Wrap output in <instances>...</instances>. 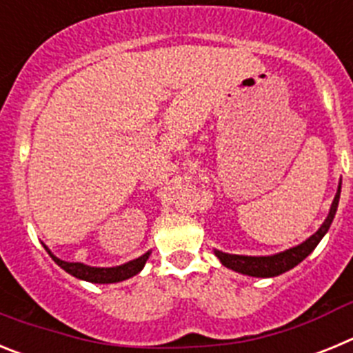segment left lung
Returning <instances> with one entry per match:
<instances>
[{
  "instance_id": "left-lung-1",
  "label": "left lung",
  "mask_w": 353,
  "mask_h": 353,
  "mask_svg": "<svg viewBox=\"0 0 353 353\" xmlns=\"http://www.w3.org/2000/svg\"><path fill=\"white\" fill-rule=\"evenodd\" d=\"M339 192H341V183H339L338 192H336L334 201H332V207H330V212L329 215H327L325 223L320 226V230H318L314 235H311L310 239L305 240V242H302L301 245H297V248H292L285 252L274 254V256H239V254H226V252L221 251H215V256L219 258L221 263H223L224 267H228V269L252 277H274L286 272V270L293 269V267L301 263L307 254H311V251L316 248L318 242L323 239V235H325L327 230L330 228L332 219H334L336 215V210H338Z\"/></svg>"
}]
</instances>
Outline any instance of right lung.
I'll list each match as a JSON object with an SVG mask.
<instances>
[{"instance_id":"add662e5","label":"right lung","mask_w":353,"mask_h":353,"mask_svg":"<svg viewBox=\"0 0 353 353\" xmlns=\"http://www.w3.org/2000/svg\"><path fill=\"white\" fill-rule=\"evenodd\" d=\"M48 249V248H46ZM48 252L51 254L52 260L60 265L65 272L72 274L77 279H84V281L90 283H99V285H108V283H118L123 281V279H129V277L136 276L139 270L145 267L146 260H148L150 252L143 254V256L136 258V260L129 261L125 265H120V267H111V269H97V267H88V265L83 263H70V261H63L60 258H56L51 251L48 249Z\"/></svg>"}]
</instances>
